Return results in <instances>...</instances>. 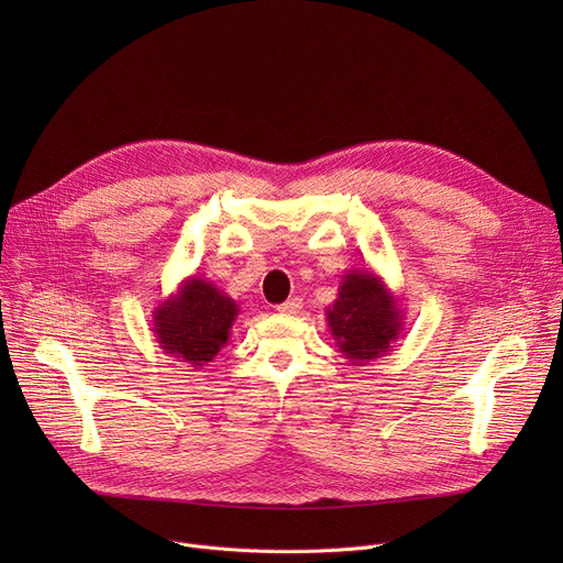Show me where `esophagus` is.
<instances>
[{"instance_id": "1", "label": "esophagus", "mask_w": 563, "mask_h": 563, "mask_svg": "<svg viewBox=\"0 0 563 563\" xmlns=\"http://www.w3.org/2000/svg\"><path fill=\"white\" fill-rule=\"evenodd\" d=\"M301 308H303L301 299H289L283 306H278V312H283V314H299Z\"/></svg>"}]
</instances>
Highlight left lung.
Instances as JSON below:
<instances>
[{
    "label": "left lung",
    "instance_id": "left-lung-1",
    "mask_svg": "<svg viewBox=\"0 0 563 563\" xmlns=\"http://www.w3.org/2000/svg\"><path fill=\"white\" fill-rule=\"evenodd\" d=\"M327 321L351 365L388 356L404 333L401 303L372 269H351L342 276L338 299L327 308Z\"/></svg>",
    "mask_w": 563,
    "mask_h": 563
}]
</instances>
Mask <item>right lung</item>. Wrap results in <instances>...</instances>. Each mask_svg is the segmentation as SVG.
I'll return each instance as SVG.
<instances>
[{"label": "right lung", "mask_w": 563, "mask_h": 563, "mask_svg": "<svg viewBox=\"0 0 563 563\" xmlns=\"http://www.w3.org/2000/svg\"><path fill=\"white\" fill-rule=\"evenodd\" d=\"M240 308L212 280L189 276L153 310L157 344L196 369L212 363L228 344Z\"/></svg>", "instance_id": "obj_1"}]
</instances>
